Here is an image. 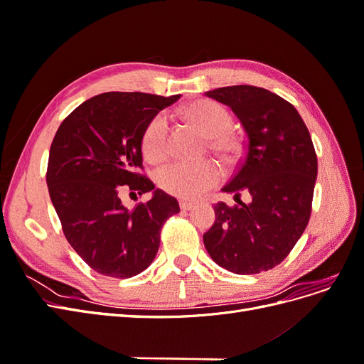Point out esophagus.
I'll return each instance as SVG.
<instances>
[{
    "instance_id": "esophagus-1",
    "label": "esophagus",
    "mask_w": 364,
    "mask_h": 364,
    "mask_svg": "<svg viewBox=\"0 0 364 364\" xmlns=\"http://www.w3.org/2000/svg\"><path fill=\"white\" fill-rule=\"evenodd\" d=\"M179 206H181L182 211H191V209H193L196 205L191 203V202H181Z\"/></svg>"
}]
</instances>
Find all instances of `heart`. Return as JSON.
I'll list each match as a JSON object with an SVG mask.
<instances>
[{"label": "heart", "mask_w": 364, "mask_h": 364, "mask_svg": "<svg viewBox=\"0 0 364 364\" xmlns=\"http://www.w3.org/2000/svg\"><path fill=\"white\" fill-rule=\"evenodd\" d=\"M185 115L194 126L209 136V146L214 151L232 158L241 150L240 139L230 132L232 115L228 109L213 100H197L185 109ZM168 118L165 114L153 117L142 132L141 149L151 162H161L168 155ZM158 183L164 191L185 200L199 199L214 188L223 178V170L214 159L199 162L176 161L158 171Z\"/></svg>", "instance_id": "1"}]
</instances>
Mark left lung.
Instances as JSON below:
<instances>
[{"label":"left lung","mask_w":364,"mask_h":364,"mask_svg":"<svg viewBox=\"0 0 364 364\" xmlns=\"http://www.w3.org/2000/svg\"><path fill=\"white\" fill-rule=\"evenodd\" d=\"M205 95L232 109L246 132L245 156L223 186L237 203L214 205L205 247L229 272L270 270L287 258L311 215L317 156L310 132L291 103L264 87L235 85Z\"/></svg>","instance_id":"left-lung-1"}]
</instances>
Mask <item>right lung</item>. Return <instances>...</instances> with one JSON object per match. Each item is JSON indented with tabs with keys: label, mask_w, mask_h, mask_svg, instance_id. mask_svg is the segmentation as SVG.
<instances>
[{
	"label": "right lung",
	"mask_w": 364,
	"mask_h": 364,
	"mask_svg": "<svg viewBox=\"0 0 364 364\" xmlns=\"http://www.w3.org/2000/svg\"><path fill=\"white\" fill-rule=\"evenodd\" d=\"M179 97L105 92L75 107L54 135L47 167L51 202L71 247L103 277L127 279L146 270L164 223L181 211L144 174L141 150L149 121ZM123 192L154 197L127 210Z\"/></svg>",
	"instance_id": "right-lung-1"
}]
</instances>
